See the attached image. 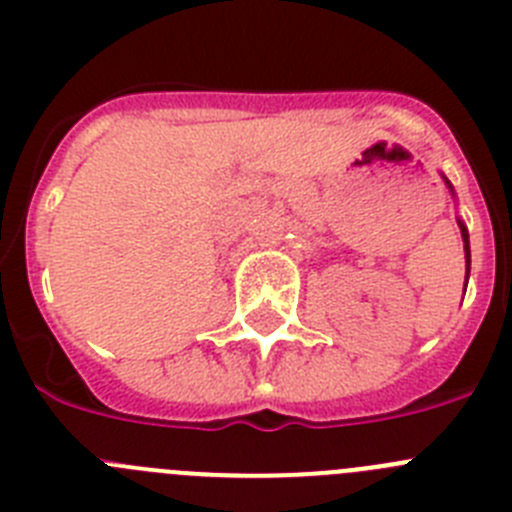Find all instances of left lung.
I'll return each mask as SVG.
<instances>
[{
  "mask_svg": "<svg viewBox=\"0 0 512 512\" xmlns=\"http://www.w3.org/2000/svg\"><path fill=\"white\" fill-rule=\"evenodd\" d=\"M446 179V176H443ZM446 184H449V179H446ZM449 189L454 192V187L449 184ZM459 228H461V238H464V253H467V279H469V264H472V259H469V233H467V225L461 223L459 220Z\"/></svg>",
  "mask_w": 512,
  "mask_h": 512,
  "instance_id": "left-lung-1",
  "label": "left lung"
}]
</instances>
